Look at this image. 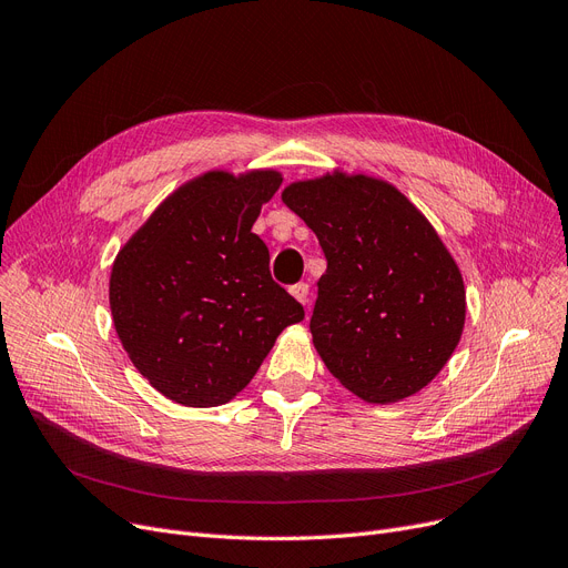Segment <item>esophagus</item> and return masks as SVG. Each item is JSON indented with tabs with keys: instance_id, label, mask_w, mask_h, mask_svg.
Segmentation results:
<instances>
[{
	"instance_id": "34e87169",
	"label": "esophagus",
	"mask_w": 568,
	"mask_h": 568,
	"mask_svg": "<svg viewBox=\"0 0 568 568\" xmlns=\"http://www.w3.org/2000/svg\"><path fill=\"white\" fill-rule=\"evenodd\" d=\"M291 296H293V298H296L298 303L307 305V303H310V286H307L305 282H298V284H293V286H291Z\"/></svg>"
}]
</instances>
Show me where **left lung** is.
<instances>
[{"label":"left lung","instance_id":"left-lung-1","mask_svg":"<svg viewBox=\"0 0 568 568\" xmlns=\"http://www.w3.org/2000/svg\"><path fill=\"white\" fill-rule=\"evenodd\" d=\"M282 200L328 263L310 320L326 368L368 403L424 389L466 320L462 272L438 233L400 191L366 174L296 181Z\"/></svg>","mask_w":568,"mask_h":568}]
</instances>
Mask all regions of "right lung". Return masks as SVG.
<instances>
[{"label":"right lung","mask_w":568,"mask_h":568,"mask_svg":"<svg viewBox=\"0 0 568 568\" xmlns=\"http://www.w3.org/2000/svg\"><path fill=\"white\" fill-rule=\"evenodd\" d=\"M280 184L272 170L202 174L174 191L113 261V326L134 368L174 403H229L277 335L305 320L303 305L272 280L267 246L252 233Z\"/></svg>","instance_id":"obj_1"}]
</instances>
